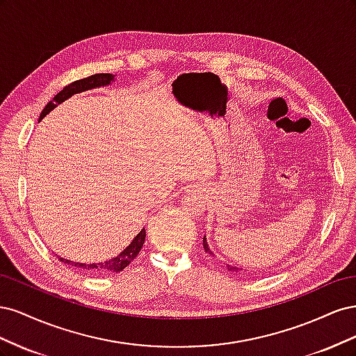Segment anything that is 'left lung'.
<instances>
[{
	"instance_id": "1",
	"label": "left lung",
	"mask_w": 356,
	"mask_h": 356,
	"mask_svg": "<svg viewBox=\"0 0 356 356\" xmlns=\"http://www.w3.org/2000/svg\"><path fill=\"white\" fill-rule=\"evenodd\" d=\"M203 248H204V251H207L209 255H212V254H213V252L209 250L208 242H207V238H203ZM227 268H229V272H241V268H239V267H233V266H229V264H227Z\"/></svg>"
}]
</instances>
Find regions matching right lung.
<instances>
[{"instance_id": "right-lung-1", "label": "right lung", "mask_w": 356, "mask_h": 356, "mask_svg": "<svg viewBox=\"0 0 356 356\" xmlns=\"http://www.w3.org/2000/svg\"><path fill=\"white\" fill-rule=\"evenodd\" d=\"M113 80H114V75L113 74H93V75H90V77H86V79L77 80V81H74V83L65 86V88H63L55 96V98H53L44 106V110H42L41 114H40V120H41L42 117H46L53 108H56L59 104H62L63 101H67L68 98H71L72 95L84 92V90H90V89H95V88H101V86H108V84H111ZM144 241H145V229H143L141 232H139L135 236V239L131 242V245L126 246L120 254H118L114 258H111V260H108V261H104V263L86 264V263L71 261V260H67V258H62V257H58V258H59L62 263H65V264L72 266V267L83 268V270H86V272L117 273V272L123 270L124 267H127L129 264H131L135 260V258L139 254V251H141V248L144 245Z\"/></svg>"}]
</instances>
